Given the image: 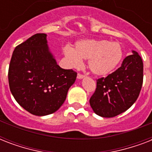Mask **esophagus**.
Returning a JSON list of instances; mask_svg holds the SVG:
<instances>
[{"label":"esophagus","mask_w":152,"mask_h":152,"mask_svg":"<svg viewBox=\"0 0 152 152\" xmlns=\"http://www.w3.org/2000/svg\"><path fill=\"white\" fill-rule=\"evenodd\" d=\"M84 76H85V75H83V74H81V73H78V75H77V78L83 79Z\"/></svg>","instance_id":"1"}]
</instances>
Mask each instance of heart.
Segmentation results:
<instances>
[{"label": "heart", "instance_id": "obj_1", "mask_svg": "<svg viewBox=\"0 0 152 152\" xmlns=\"http://www.w3.org/2000/svg\"><path fill=\"white\" fill-rule=\"evenodd\" d=\"M64 54L73 67L80 66L82 60H88V68L93 74L106 76L113 72L123 58L120 44L107 40L84 39L75 44L74 50L66 46Z\"/></svg>", "mask_w": 152, "mask_h": 152}]
</instances>
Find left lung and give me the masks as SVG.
I'll return each mask as SVG.
<instances>
[{
	"label": "left lung",
	"mask_w": 152,
	"mask_h": 152,
	"mask_svg": "<svg viewBox=\"0 0 152 152\" xmlns=\"http://www.w3.org/2000/svg\"><path fill=\"white\" fill-rule=\"evenodd\" d=\"M144 64L136 51L127 56L120 68L97 80L90 105L96 114L113 118L126 111L137 101L144 78Z\"/></svg>",
	"instance_id": "obj_1"
}]
</instances>
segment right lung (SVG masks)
I'll use <instances>...</instances> for the list:
<instances>
[{
  "instance_id": "add662e5",
  "label": "right lung",
  "mask_w": 152,
  "mask_h": 152,
  "mask_svg": "<svg viewBox=\"0 0 152 152\" xmlns=\"http://www.w3.org/2000/svg\"><path fill=\"white\" fill-rule=\"evenodd\" d=\"M77 73L57 64L49 50L46 34H35L13 51L8 83L13 97L29 113L45 116L54 113L66 99Z\"/></svg>"
}]
</instances>
